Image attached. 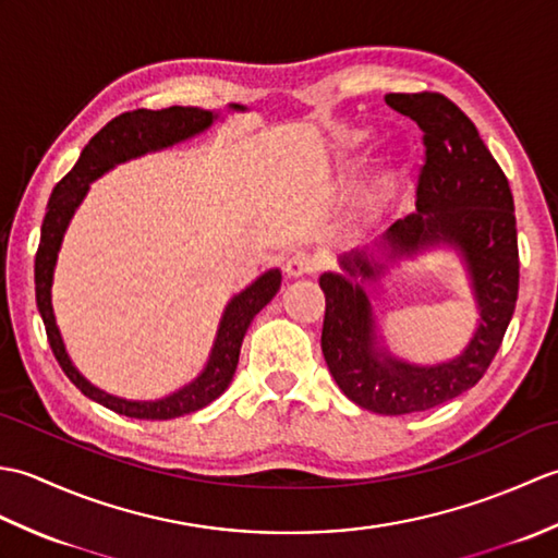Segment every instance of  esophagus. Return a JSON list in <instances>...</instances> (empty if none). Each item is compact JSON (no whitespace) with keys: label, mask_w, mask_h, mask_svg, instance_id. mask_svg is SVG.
Listing matches in <instances>:
<instances>
[{"label":"esophagus","mask_w":558,"mask_h":558,"mask_svg":"<svg viewBox=\"0 0 558 558\" xmlns=\"http://www.w3.org/2000/svg\"><path fill=\"white\" fill-rule=\"evenodd\" d=\"M318 268V260L310 254H294L288 258L286 264V276L288 278H302V276H312V272Z\"/></svg>","instance_id":"obj_1"}]
</instances>
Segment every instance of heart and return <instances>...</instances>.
Masks as SVG:
<instances>
[{"label":"heart","instance_id":"obj_1","mask_svg":"<svg viewBox=\"0 0 558 558\" xmlns=\"http://www.w3.org/2000/svg\"><path fill=\"white\" fill-rule=\"evenodd\" d=\"M398 184H400V172H388L381 182H378L372 192H366L364 196H362V201H360V210H362V216L364 218H374L376 213H378V208L384 206V201L396 192L398 189Z\"/></svg>","mask_w":558,"mask_h":558}]
</instances>
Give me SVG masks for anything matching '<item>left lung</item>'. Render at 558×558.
Returning <instances> with one entry per match:
<instances>
[{
  "label": "left lung",
  "mask_w": 558,
  "mask_h": 558,
  "mask_svg": "<svg viewBox=\"0 0 558 558\" xmlns=\"http://www.w3.org/2000/svg\"><path fill=\"white\" fill-rule=\"evenodd\" d=\"M386 105L424 132L417 210L396 220L372 246L342 254V272L318 278L326 294L322 350L352 402L378 414L441 405L475 386L499 352L518 300V230L513 194L477 126L441 93H388ZM438 243L459 248L476 294L481 324L458 359L422 367L393 359L375 342L363 282L388 263Z\"/></svg>",
  "instance_id": "1"
}]
</instances>
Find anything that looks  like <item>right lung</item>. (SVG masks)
Listing matches in <instances>:
<instances>
[{
    "instance_id": "1",
    "label": "right lung",
    "mask_w": 558,
    "mask_h": 558,
    "mask_svg": "<svg viewBox=\"0 0 558 558\" xmlns=\"http://www.w3.org/2000/svg\"><path fill=\"white\" fill-rule=\"evenodd\" d=\"M230 110H244L242 105H230ZM218 120L216 112L201 110V108H165V110H132L112 122L105 124L100 132L88 141V146L81 150V158L66 177H62L52 189V196L47 201V213L40 230V244L38 254H35V302H38V312L43 316L45 333L50 340V348L54 357L62 366V372L69 376L83 396L100 402L108 410L124 414V417L134 420H174L182 414L196 412L206 408L208 402L216 400L225 393L230 386L236 362H240V348L248 324L254 316L264 310V306L276 298L280 290V270L272 268L266 270L264 276L256 278L252 286L242 290L240 294L228 302L220 318L218 336L213 342V350L208 354V362L192 384L170 393L160 400H124L105 393V390L93 386L88 378H83L78 369L71 364L64 340L59 336V328L52 312V276L57 266V254L62 246L64 232L69 228V220L81 206L83 196L88 194L90 182H96L100 174L112 170L114 165L126 162L132 158H141L146 153L170 148L180 141L192 138Z\"/></svg>"
}]
</instances>
